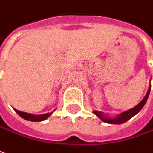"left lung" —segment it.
<instances>
[{
	"instance_id": "8db88e82",
	"label": "left lung",
	"mask_w": 153,
	"mask_h": 153,
	"mask_svg": "<svg viewBox=\"0 0 153 153\" xmlns=\"http://www.w3.org/2000/svg\"><path fill=\"white\" fill-rule=\"evenodd\" d=\"M151 91V86L148 89V91L146 93V95L145 96V98L139 103L136 106H134V108L130 109V110H128L126 111L120 113L119 115H117L116 117L114 118H111V117H107L101 111H94V113L99 118H100L103 122L105 123H111V124H122L123 123H125L128 120H129L131 117H133L134 115H136L138 113L139 111L143 108V106L145 105V104L146 102L148 96H149V94Z\"/></svg>"
}]
</instances>
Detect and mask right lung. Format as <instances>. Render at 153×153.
<instances>
[{
	"label": "right lung",
	"mask_w": 153,
	"mask_h": 153,
	"mask_svg": "<svg viewBox=\"0 0 153 153\" xmlns=\"http://www.w3.org/2000/svg\"><path fill=\"white\" fill-rule=\"evenodd\" d=\"M14 111L20 116L21 117H23L24 119L28 121H31V122H41V121H43L45 119H47L52 114V112H50V113H46V114L42 115H33L30 114V113H27V112H23V111H18L16 109H14Z\"/></svg>",
	"instance_id": "obj_1"
}]
</instances>
